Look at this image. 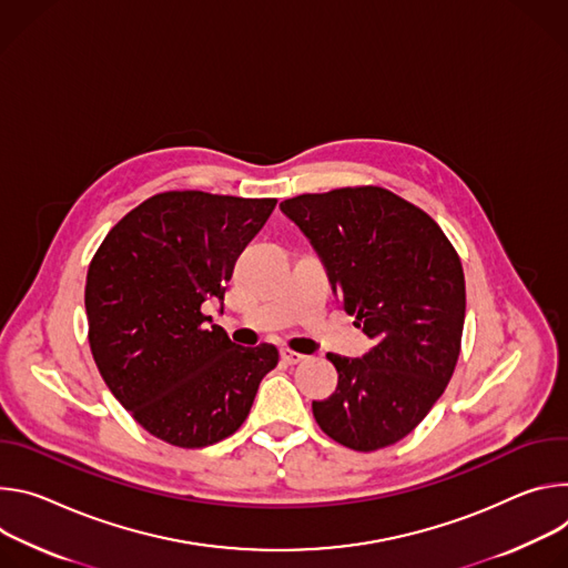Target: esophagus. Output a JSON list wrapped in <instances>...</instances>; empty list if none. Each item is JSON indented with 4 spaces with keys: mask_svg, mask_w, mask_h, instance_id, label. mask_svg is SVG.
Segmentation results:
<instances>
[{
    "mask_svg": "<svg viewBox=\"0 0 568 568\" xmlns=\"http://www.w3.org/2000/svg\"><path fill=\"white\" fill-rule=\"evenodd\" d=\"M282 358H284L288 365H295V363H302L306 356L300 354V352H293V349L284 347V349H282Z\"/></svg>",
    "mask_w": 568,
    "mask_h": 568,
    "instance_id": "esophagus-1",
    "label": "esophagus"
}]
</instances>
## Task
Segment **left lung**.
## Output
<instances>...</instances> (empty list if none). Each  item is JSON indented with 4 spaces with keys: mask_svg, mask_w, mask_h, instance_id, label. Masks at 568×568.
Returning a JSON list of instances; mask_svg holds the SVG:
<instances>
[{
    "mask_svg": "<svg viewBox=\"0 0 568 568\" xmlns=\"http://www.w3.org/2000/svg\"><path fill=\"white\" fill-rule=\"evenodd\" d=\"M325 266L336 300L374 341L361 358L327 354L338 386L313 402L343 447L399 443L445 393L465 325V275L454 245L419 207L382 186L334 189L280 203Z\"/></svg>",
    "mask_w": 568,
    "mask_h": 568,
    "instance_id": "obj_1",
    "label": "left lung"
}]
</instances>
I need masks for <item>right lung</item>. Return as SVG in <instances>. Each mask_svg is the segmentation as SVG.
Instances as JSON below:
<instances>
[{"mask_svg":"<svg viewBox=\"0 0 568 568\" xmlns=\"http://www.w3.org/2000/svg\"><path fill=\"white\" fill-rule=\"evenodd\" d=\"M275 199L164 192L125 214L90 264L85 311L94 363L119 404L155 437L210 447L250 413L273 345L239 347L203 302L223 306L243 247Z\"/></svg>","mask_w":568,"mask_h":568,"instance_id":"1","label":"right lung"}]
</instances>
